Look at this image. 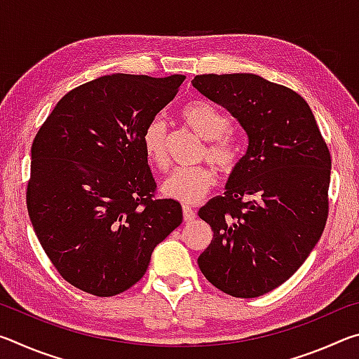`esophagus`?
Masks as SVG:
<instances>
[{
	"instance_id": "34e87169",
	"label": "esophagus",
	"mask_w": 359,
	"mask_h": 359,
	"mask_svg": "<svg viewBox=\"0 0 359 359\" xmlns=\"http://www.w3.org/2000/svg\"><path fill=\"white\" fill-rule=\"evenodd\" d=\"M182 212H184V220L185 222H191V220H194V218H196V214H194V210L190 208V205H184V208H182Z\"/></svg>"
}]
</instances>
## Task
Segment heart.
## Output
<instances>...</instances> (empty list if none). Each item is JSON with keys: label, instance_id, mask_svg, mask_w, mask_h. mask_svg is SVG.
Segmentation results:
<instances>
[{"label": "heart", "instance_id": "b5f03b06", "mask_svg": "<svg viewBox=\"0 0 359 359\" xmlns=\"http://www.w3.org/2000/svg\"><path fill=\"white\" fill-rule=\"evenodd\" d=\"M179 115L188 128L204 139L201 156L214 163L222 172H233L241 160V147L233 137L224 133L229 126L228 118L209 102L201 100L185 102L180 107ZM141 144L151 165L166 171V125L161 117H154L147 121L141 135ZM215 182V171L209 165L179 168L165 180L163 193L175 201L194 204L212 190Z\"/></svg>", "mask_w": 359, "mask_h": 359}]
</instances>
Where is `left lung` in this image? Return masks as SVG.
Returning <instances> with one entry per match:
<instances>
[{
  "label": "left lung",
  "instance_id": "8db88e82",
  "mask_svg": "<svg viewBox=\"0 0 359 359\" xmlns=\"http://www.w3.org/2000/svg\"><path fill=\"white\" fill-rule=\"evenodd\" d=\"M191 83L228 109L248 137L224 196L198 212L214 231L199 269L223 293L258 297L287 282L321 238L330 149L311 107L288 87L257 74H203Z\"/></svg>",
  "mask_w": 359,
  "mask_h": 359
}]
</instances>
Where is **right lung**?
Here are the masks:
<instances>
[{
    "mask_svg": "<svg viewBox=\"0 0 359 359\" xmlns=\"http://www.w3.org/2000/svg\"><path fill=\"white\" fill-rule=\"evenodd\" d=\"M184 81L182 74L98 77L66 93L36 135L28 215L72 287L100 297L123 293L182 223L177 201L155 198L141 135Z\"/></svg>",
    "mask_w": 359,
    "mask_h": 359,
    "instance_id": "right-lung-1",
    "label": "right lung"
}]
</instances>
